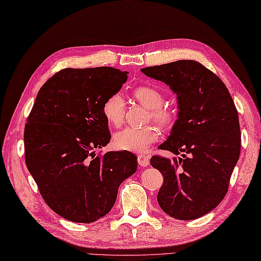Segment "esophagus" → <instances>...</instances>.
Here are the masks:
<instances>
[{"label": "esophagus", "mask_w": 261, "mask_h": 261, "mask_svg": "<svg viewBox=\"0 0 261 261\" xmlns=\"http://www.w3.org/2000/svg\"><path fill=\"white\" fill-rule=\"evenodd\" d=\"M137 162H139L140 166L146 167V166H149L150 158L145 154H139V155H137Z\"/></svg>", "instance_id": "obj_1"}]
</instances>
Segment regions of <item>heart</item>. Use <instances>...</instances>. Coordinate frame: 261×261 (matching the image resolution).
<instances>
[{"label":"heart","instance_id":"heart-1","mask_svg":"<svg viewBox=\"0 0 261 261\" xmlns=\"http://www.w3.org/2000/svg\"><path fill=\"white\" fill-rule=\"evenodd\" d=\"M135 99L141 105L149 108V120H154L164 127L174 122L175 115L169 108L162 106L164 96L153 87L140 86L134 91ZM102 112L106 119L114 126H120L125 119L126 105L120 93H114L107 97L102 105ZM161 132L158 126L149 125L142 128L125 127L114 136V145L121 151L144 153L149 146L160 139Z\"/></svg>","mask_w":261,"mask_h":261}]
</instances>
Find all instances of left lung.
Instances as JSON below:
<instances>
[{
  "instance_id": "1",
  "label": "left lung",
  "mask_w": 261,
  "mask_h": 261,
  "mask_svg": "<svg viewBox=\"0 0 261 261\" xmlns=\"http://www.w3.org/2000/svg\"><path fill=\"white\" fill-rule=\"evenodd\" d=\"M176 94L177 120L159 149L181 154L153 155L164 176L158 203L170 217L193 220L222 202L241 150L239 115L227 87L198 61L178 60L141 69Z\"/></svg>"
}]
</instances>
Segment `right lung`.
<instances>
[{
  "label": "right lung",
  "mask_w": 261,
  "mask_h": 261,
  "mask_svg": "<svg viewBox=\"0 0 261 261\" xmlns=\"http://www.w3.org/2000/svg\"><path fill=\"white\" fill-rule=\"evenodd\" d=\"M127 73L111 67L60 70L41 87L29 114L26 166L48 207L70 222L106 216L137 169L132 152L95 153L111 139L102 105L120 91Z\"/></svg>",
  "instance_id": "add662e5"
}]
</instances>
